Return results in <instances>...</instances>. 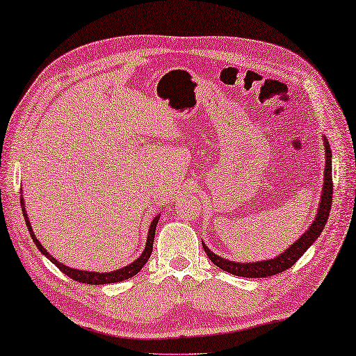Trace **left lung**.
Wrapping results in <instances>:
<instances>
[{
	"label": "left lung",
	"instance_id": "left-lung-1",
	"mask_svg": "<svg viewBox=\"0 0 356 356\" xmlns=\"http://www.w3.org/2000/svg\"><path fill=\"white\" fill-rule=\"evenodd\" d=\"M324 147H325V170H324L323 195H321V202H320V209H318L316 218L314 224H310V229L307 232H304V235L298 239V241L290 245V248L284 253H281L280 257L273 259H267V261H259V263H248V264L234 263V261L224 259L218 255H215L213 252H210L206 245L202 244L206 255L215 266H218L224 272L236 275V277L266 278L290 269V267H292L296 261L302 257V253L306 252L310 245L315 243V239L321 235L325 222H327L330 207H332L333 181H332V149H330L329 141L324 140Z\"/></svg>",
	"mask_w": 356,
	"mask_h": 356
}]
</instances>
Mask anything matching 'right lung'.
<instances>
[{"mask_svg":"<svg viewBox=\"0 0 356 356\" xmlns=\"http://www.w3.org/2000/svg\"><path fill=\"white\" fill-rule=\"evenodd\" d=\"M21 209H23V213H24V218H26V224H27V229H29V234H31L33 243L36 244V248L40 249V252L44 255L46 258H49L52 263L60 269L63 273H66L69 278L75 280V281H79L83 282V284H111V282H120V281H124V280H129L132 278L134 275H136L138 272H140L143 269V266L147 263V259L150 258V253H152V249H154V238H155V230H156V222H158V218L159 216H156V218H154V221H152L150 224V229H149V235H147V244H146V249H144V252L141 253V257L135 259L134 263H130L129 266L122 267V269H118L115 272H111V273H98V272H86V270H76V269H70V267L64 266L61 263H58V261L50 255V253L42 248V245L40 244L38 239H36L33 230L31 227V222H29V218H27V213L24 210V201L23 198H21Z\"/></svg>","mask_w":356,"mask_h":356,"instance_id":"add662e5","label":"right lung"}]
</instances>
